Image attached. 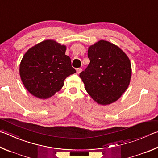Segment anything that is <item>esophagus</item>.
Returning <instances> with one entry per match:
<instances>
[{"instance_id":"obj_1","label":"esophagus","mask_w":158,"mask_h":158,"mask_svg":"<svg viewBox=\"0 0 158 158\" xmlns=\"http://www.w3.org/2000/svg\"><path fill=\"white\" fill-rule=\"evenodd\" d=\"M81 70H82V69L81 68H77V73L78 74H79L80 73H81Z\"/></svg>"}]
</instances>
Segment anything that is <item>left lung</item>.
I'll use <instances>...</instances> for the list:
<instances>
[{
    "instance_id": "left-lung-1",
    "label": "left lung",
    "mask_w": 158,
    "mask_h": 158,
    "mask_svg": "<svg viewBox=\"0 0 158 158\" xmlns=\"http://www.w3.org/2000/svg\"><path fill=\"white\" fill-rule=\"evenodd\" d=\"M88 57L90 64L79 74L85 89L99 104L117 101L130 83L128 57L117 45L104 40L89 48Z\"/></svg>"
}]
</instances>
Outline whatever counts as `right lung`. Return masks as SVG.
<instances>
[{
  "label": "right lung",
  "mask_w": 158,
  "mask_h": 158,
  "mask_svg": "<svg viewBox=\"0 0 158 158\" xmlns=\"http://www.w3.org/2000/svg\"><path fill=\"white\" fill-rule=\"evenodd\" d=\"M65 45L46 40L31 48L20 64L23 84L34 96L47 99L60 90L67 77L76 73Z\"/></svg>",
  "instance_id": "obj_1"
}]
</instances>
